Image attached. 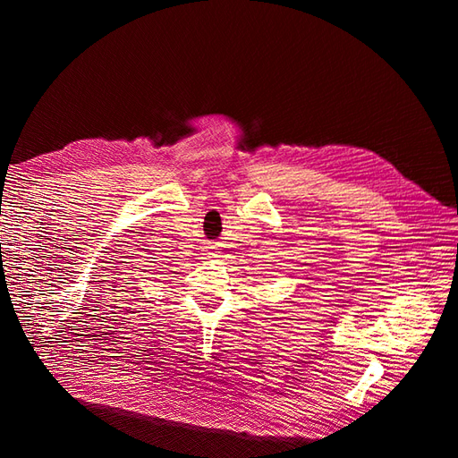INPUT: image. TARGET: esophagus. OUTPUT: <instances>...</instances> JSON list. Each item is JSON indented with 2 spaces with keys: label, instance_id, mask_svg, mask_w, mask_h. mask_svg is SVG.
Wrapping results in <instances>:
<instances>
[{
  "label": "esophagus",
  "instance_id": "1",
  "mask_svg": "<svg viewBox=\"0 0 458 458\" xmlns=\"http://www.w3.org/2000/svg\"><path fill=\"white\" fill-rule=\"evenodd\" d=\"M206 258H212V256H216V252H217V244L216 242H206Z\"/></svg>",
  "mask_w": 458,
  "mask_h": 458
}]
</instances>
